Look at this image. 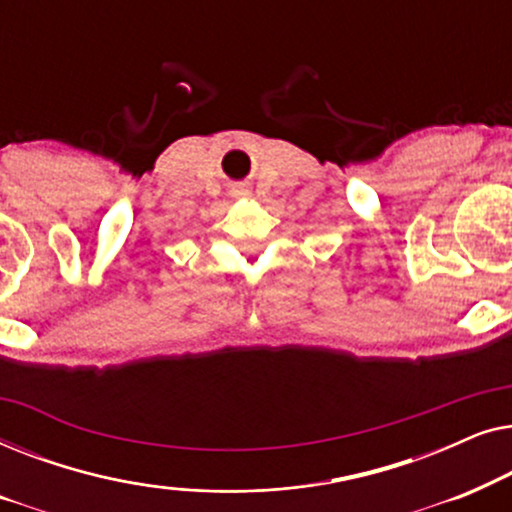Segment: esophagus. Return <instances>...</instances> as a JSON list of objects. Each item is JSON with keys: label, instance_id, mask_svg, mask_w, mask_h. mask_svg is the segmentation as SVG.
I'll list each match as a JSON object with an SVG mask.
<instances>
[{"label": "esophagus", "instance_id": "obj_1", "mask_svg": "<svg viewBox=\"0 0 512 512\" xmlns=\"http://www.w3.org/2000/svg\"><path fill=\"white\" fill-rule=\"evenodd\" d=\"M233 195H251V186L249 184H237L233 188Z\"/></svg>", "mask_w": 512, "mask_h": 512}]
</instances>
